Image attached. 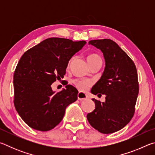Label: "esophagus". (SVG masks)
<instances>
[{
  "mask_svg": "<svg viewBox=\"0 0 155 155\" xmlns=\"http://www.w3.org/2000/svg\"><path fill=\"white\" fill-rule=\"evenodd\" d=\"M77 97L79 101H84V100H86V98H87V95L85 93L82 92V91H79L77 94Z\"/></svg>",
  "mask_w": 155,
  "mask_h": 155,
  "instance_id": "obj_1",
  "label": "esophagus"
}]
</instances>
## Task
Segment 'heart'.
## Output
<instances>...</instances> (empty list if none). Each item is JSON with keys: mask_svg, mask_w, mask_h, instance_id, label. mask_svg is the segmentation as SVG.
Returning <instances> with one entry per match:
<instances>
[{"mask_svg": "<svg viewBox=\"0 0 155 155\" xmlns=\"http://www.w3.org/2000/svg\"><path fill=\"white\" fill-rule=\"evenodd\" d=\"M96 60H101L100 57L96 54H91L87 57V61L89 64L91 62H94ZM74 84L77 86V87L80 90H86L90 87L91 85V83L89 81H84V80H76L74 81Z\"/></svg>", "mask_w": 155, "mask_h": 155, "instance_id": "heart-1", "label": "heart"}]
</instances>
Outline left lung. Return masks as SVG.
Masks as SVG:
<instances>
[{
    "mask_svg": "<svg viewBox=\"0 0 155 155\" xmlns=\"http://www.w3.org/2000/svg\"><path fill=\"white\" fill-rule=\"evenodd\" d=\"M103 52L105 68L91 94H104L105 101L92 98L95 109L87 115L89 123L100 133L109 134L124 128L134 115L139 93L137 72L134 62L111 40L89 41Z\"/></svg>",
    "mask_w": 155,
    "mask_h": 155,
    "instance_id": "left-lung-1",
    "label": "left lung"
}]
</instances>
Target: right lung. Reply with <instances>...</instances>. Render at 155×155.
Here are the masks:
<instances>
[{
	"label": "right lung",
	"instance_id": "obj_1",
	"mask_svg": "<svg viewBox=\"0 0 155 155\" xmlns=\"http://www.w3.org/2000/svg\"><path fill=\"white\" fill-rule=\"evenodd\" d=\"M85 41L51 38L28 50L14 74V105L20 116L33 129L48 131L59 124L66 107L77 100L78 90L65 84L55 93L51 85L64 78L68 62Z\"/></svg>",
	"mask_w": 155,
	"mask_h": 155
}]
</instances>
